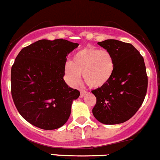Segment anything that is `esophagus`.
Returning a JSON list of instances; mask_svg holds the SVG:
<instances>
[{"mask_svg":"<svg viewBox=\"0 0 160 160\" xmlns=\"http://www.w3.org/2000/svg\"><path fill=\"white\" fill-rule=\"evenodd\" d=\"M80 92H81L80 98H83V97L85 96V94L87 93V91H85V90H83V89H80Z\"/></svg>","mask_w":160,"mask_h":160,"instance_id":"esophagus-1","label":"esophagus"}]
</instances>
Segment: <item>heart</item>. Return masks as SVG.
<instances>
[{
    "mask_svg": "<svg viewBox=\"0 0 160 160\" xmlns=\"http://www.w3.org/2000/svg\"><path fill=\"white\" fill-rule=\"evenodd\" d=\"M114 69V59L110 52L88 47L75 53L72 62L66 64L65 72L71 85H76L80 80V74H82L90 88H98L109 82Z\"/></svg>",
    "mask_w": 160,
    "mask_h": 160,
    "instance_id": "b5f03b06",
    "label": "heart"
}]
</instances>
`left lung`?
<instances>
[{"mask_svg":"<svg viewBox=\"0 0 160 160\" xmlns=\"http://www.w3.org/2000/svg\"><path fill=\"white\" fill-rule=\"evenodd\" d=\"M110 52L114 72L103 87L93 90L97 102L92 112L100 122H125L137 112L147 94L148 78L143 57L132 44L114 39L98 42Z\"/></svg>","mask_w":160,"mask_h":160,"instance_id":"left-lung-1","label":"left lung"}]
</instances>
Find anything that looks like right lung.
<instances>
[{"label": "right lung", "instance_id": "obj_1", "mask_svg": "<svg viewBox=\"0 0 160 160\" xmlns=\"http://www.w3.org/2000/svg\"><path fill=\"white\" fill-rule=\"evenodd\" d=\"M78 46L64 39H43L25 47L11 68V94L19 114L44 130L60 128L69 119L79 91L63 79L67 55Z\"/></svg>", "mask_w": 160, "mask_h": 160}]
</instances>
